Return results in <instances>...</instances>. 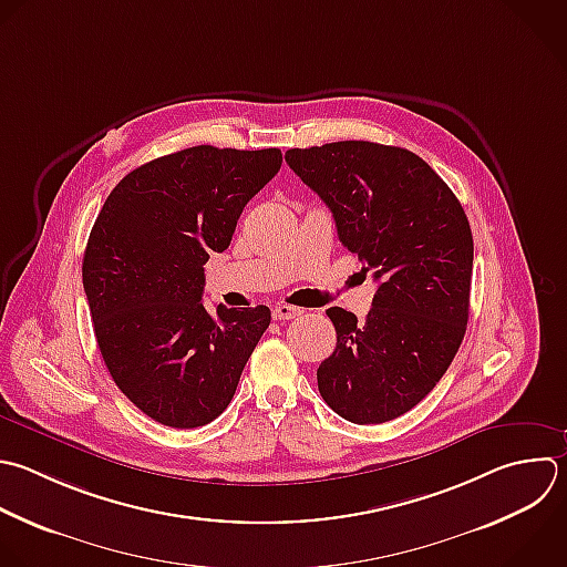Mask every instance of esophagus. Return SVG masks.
<instances>
[{"label": "esophagus", "mask_w": 567, "mask_h": 567, "mask_svg": "<svg viewBox=\"0 0 567 567\" xmlns=\"http://www.w3.org/2000/svg\"><path fill=\"white\" fill-rule=\"evenodd\" d=\"M301 312H303L301 308H295V306H288V303H279V306H275L272 317H275V319H279V321H286V319H295V317H299Z\"/></svg>", "instance_id": "esophagus-1"}]
</instances>
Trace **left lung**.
Masks as SVG:
<instances>
[{
  "instance_id": "8db88e82",
  "label": "left lung",
  "mask_w": 567,
  "mask_h": 567,
  "mask_svg": "<svg viewBox=\"0 0 567 567\" xmlns=\"http://www.w3.org/2000/svg\"><path fill=\"white\" fill-rule=\"evenodd\" d=\"M286 162L377 281L363 321L326 310L337 348L317 370L319 392L346 421H392L439 383L463 341L474 259L467 217L447 184L405 148L334 142L290 148Z\"/></svg>"
}]
</instances>
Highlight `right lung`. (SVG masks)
Returning a JSON list of instances; mask_svg holds the SVG:
<instances>
[{"mask_svg":"<svg viewBox=\"0 0 567 567\" xmlns=\"http://www.w3.org/2000/svg\"><path fill=\"white\" fill-rule=\"evenodd\" d=\"M281 151L193 146L128 173L84 252L97 346L117 388L168 427H199L230 403L270 310L204 308V264L230 246Z\"/></svg>","mask_w":567,"mask_h":567,"instance_id":"add662e5","label":"right lung"}]
</instances>
